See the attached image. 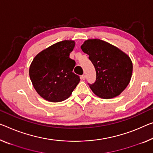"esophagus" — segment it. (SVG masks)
<instances>
[{
  "label": "esophagus",
  "instance_id": "1",
  "mask_svg": "<svg viewBox=\"0 0 153 153\" xmlns=\"http://www.w3.org/2000/svg\"><path fill=\"white\" fill-rule=\"evenodd\" d=\"M81 78H82V79H83V80H85V79H86L85 75H84V74L82 75V76H81Z\"/></svg>",
  "mask_w": 153,
  "mask_h": 153
}]
</instances>
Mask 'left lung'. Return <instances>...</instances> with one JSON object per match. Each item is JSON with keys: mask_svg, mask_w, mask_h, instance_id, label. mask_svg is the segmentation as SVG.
I'll return each mask as SVG.
<instances>
[{"mask_svg": "<svg viewBox=\"0 0 153 153\" xmlns=\"http://www.w3.org/2000/svg\"><path fill=\"white\" fill-rule=\"evenodd\" d=\"M81 48L89 55L96 72V81L90 84L94 94L104 99L119 96L131 81L133 63L120 49L99 39L85 40Z\"/></svg>", "mask_w": 153, "mask_h": 153, "instance_id": "left-lung-1", "label": "left lung"}]
</instances>
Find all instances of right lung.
I'll return each mask as SVG.
<instances>
[{
	"label": "right lung",
	"mask_w": 153,
	"mask_h": 153,
	"mask_svg": "<svg viewBox=\"0 0 153 153\" xmlns=\"http://www.w3.org/2000/svg\"><path fill=\"white\" fill-rule=\"evenodd\" d=\"M75 42L63 40L44 49L34 57L29 76L37 94L49 102L66 100L79 83L72 72L75 62L70 58Z\"/></svg>",
	"instance_id": "1"
}]
</instances>
